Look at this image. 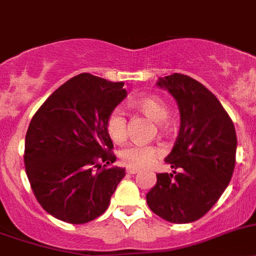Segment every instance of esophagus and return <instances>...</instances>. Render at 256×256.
I'll list each match as a JSON object with an SVG mask.
<instances>
[{
  "label": "esophagus",
  "instance_id": "1",
  "mask_svg": "<svg viewBox=\"0 0 256 256\" xmlns=\"http://www.w3.org/2000/svg\"><path fill=\"white\" fill-rule=\"evenodd\" d=\"M138 171H140V170H137V168H132V167H128V168L126 170V172L128 174H138Z\"/></svg>",
  "mask_w": 256,
  "mask_h": 256
}]
</instances>
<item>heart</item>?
<instances>
[{"label": "heart", "mask_w": 256, "mask_h": 256, "mask_svg": "<svg viewBox=\"0 0 256 256\" xmlns=\"http://www.w3.org/2000/svg\"><path fill=\"white\" fill-rule=\"evenodd\" d=\"M136 106L150 119L157 122L160 126H163V120L167 118V114H168L166 103L160 96H142L136 102ZM106 132L112 140L116 143H120L126 140V118L124 110L119 106L113 109L106 119ZM160 154H162V150L158 146L130 143L120 150L119 157L126 167L143 168V167L150 166L156 158Z\"/></svg>", "instance_id": "b5f03b06"}]
</instances>
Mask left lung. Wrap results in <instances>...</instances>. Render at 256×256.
<instances>
[{
  "mask_svg": "<svg viewBox=\"0 0 256 256\" xmlns=\"http://www.w3.org/2000/svg\"><path fill=\"white\" fill-rule=\"evenodd\" d=\"M178 104L181 126L176 143L166 157L174 174H158L147 194L150 210L174 224L198 220L225 191L235 168L236 132L218 99L187 75L160 78Z\"/></svg>",
  "mask_w": 256,
  "mask_h": 256,
  "instance_id": "8db88e82",
  "label": "left lung"
}]
</instances>
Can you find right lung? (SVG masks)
I'll return each mask as SVG.
<instances>
[{"instance_id": "right-lung-1", "label": "right lung", "mask_w": 256, "mask_h": 256, "mask_svg": "<svg viewBox=\"0 0 256 256\" xmlns=\"http://www.w3.org/2000/svg\"><path fill=\"white\" fill-rule=\"evenodd\" d=\"M124 82L88 72L58 88L32 116L25 138V168L44 210L69 224L106 212L126 170L116 162L106 119L126 96Z\"/></svg>"}]
</instances>
